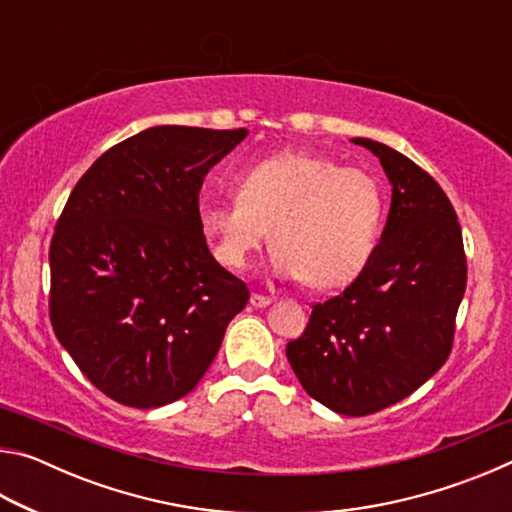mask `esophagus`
<instances>
[{
    "instance_id": "esophagus-1",
    "label": "esophagus",
    "mask_w": 512,
    "mask_h": 512,
    "mask_svg": "<svg viewBox=\"0 0 512 512\" xmlns=\"http://www.w3.org/2000/svg\"><path fill=\"white\" fill-rule=\"evenodd\" d=\"M250 305L257 307V309H262V307H268V305H271V298H268V296H262V293H253V296H250Z\"/></svg>"
}]
</instances>
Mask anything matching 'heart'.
I'll list each match as a JSON object with an SVG mask.
<instances>
[{"instance_id":"1","label":"heart","mask_w":512,"mask_h":512,"mask_svg":"<svg viewBox=\"0 0 512 512\" xmlns=\"http://www.w3.org/2000/svg\"><path fill=\"white\" fill-rule=\"evenodd\" d=\"M198 214L216 257L232 271L246 268L273 237L277 273L334 289L370 262L384 194L368 171L287 151L241 173L237 198L205 201Z\"/></svg>"}]
</instances>
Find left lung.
<instances>
[{"label": "left lung", "mask_w": 512, "mask_h": 512, "mask_svg": "<svg viewBox=\"0 0 512 512\" xmlns=\"http://www.w3.org/2000/svg\"><path fill=\"white\" fill-rule=\"evenodd\" d=\"M393 185L370 262L341 296L318 302L287 359L305 391L341 415H370L436 375L454 343L467 264L461 225L427 171L391 146L354 137Z\"/></svg>", "instance_id": "obj_1"}]
</instances>
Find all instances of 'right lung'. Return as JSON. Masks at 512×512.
Listing matches in <instances>:
<instances>
[{
  "label": "right lung",
  "instance_id": "obj_1",
  "mask_svg": "<svg viewBox=\"0 0 512 512\" xmlns=\"http://www.w3.org/2000/svg\"><path fill=\"white\" fill-rule=\"evenodd\" d=\"M248 135L153 126L112 146L69 194L49 248L56 339L103 395L133 409L185 397L250 291L216 262L198 192Z\"/></svg>",
  "mask_w": 512,
  "mask_h": 512
}]
</instances>
